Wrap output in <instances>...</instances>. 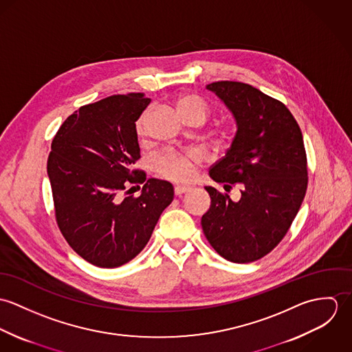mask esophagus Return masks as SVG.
<instances>
[{"label":"esophagus","mask_w":352,"mask_h":352,"mask_svg":"<svg viewBox=\"0 0 352 352\" xmlns=\"http://www.w3.org/2000/svg\"><path fill=\"white\" fill-rule=\"evenodd\" d=\"M190 190H191V188H188V187H180V186H177V187H175V195H176V197H182V195L187 194Z\"/></svg>","instance_id":"1"}]
</instances>
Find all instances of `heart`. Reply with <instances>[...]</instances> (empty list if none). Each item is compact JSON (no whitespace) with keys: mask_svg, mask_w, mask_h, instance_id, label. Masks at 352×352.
I'll list each match as a JSON object with an SVG mask.
<instances>
[{"mask_svg":"<svg viewBox=\"0 0 352 352\" xmlns=\"http://www.w3.org/2000/svg\"><path fill=\"white\" fill-rule=\"evenodd\" d=\"M179 112L186 120L201 119L206 120L210 112L208 104L198 95H186L177 102ZM149 109L144 111L135 122V131L140 137H144L148 131ZM203 161L201 151H168L158 154L154 160V170L172 182L190 183L197 173V166Z\"/></svg>","mask_w":352,"mask_h":352,"instance_id":"1","label":"heart"}]
</instances>
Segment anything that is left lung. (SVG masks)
I'll return each instance as SVG.
<instances>
[{"label":"left lung","mask_w":352,"mask_h":352,"mask_svg":"<svg viewBox=\"0 0 352 352\" xmlns=\"http://www.w3.org/2000/svg\"><path fill=\"white\" fill-rule=\"evenodd\" d=\"M233 112L237 133L230 149L210 169L233 201L204 187L211 206L201 217L210 245L233 263H251L272 251L289 232L306 194L307 160L301 129L289 108L252 85L217 81L206 87Z\"/></svg>","instance_id":"8db88e82"}]
</instances>
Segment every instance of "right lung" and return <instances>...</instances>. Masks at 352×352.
Instances as JSON below:
<instances>
[{
    "label": "right lung",
    "mask_w": 352,
    "mask_h": 352,
    "mask_svg": "<svg viewBox=\"0 0 352 352\" xmlns=\"http://www.w3.org/2000/svg\"><path fill=\"white\" fill-rule=\"evenodd\" d=\"M149 102L144 94H129L82 105L51 142L47 173L58 228L72 250L96 267L133 260L173 201L169 182L146 180L133 168L141 158L135 122ZM140 184V197H121Z\"/></svg>",
    "instance_id": "obj_1"
}]
</instances>
